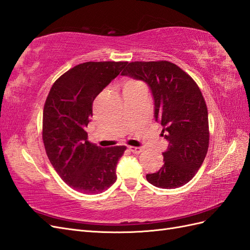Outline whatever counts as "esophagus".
<instances>
[{
	"instance_id": "obj_1",
	"label": "esophagus",
	"mask_w": 250,
	"mask_h": 250,
	"mask_svg": "<svg viewBox=\"0 0 250 250\" xmlns=\"http://www.w3.org/2000/svg\"><path fill=\"white\" fill-rule=\"evenodd\" d=\"M129 149L131 152L135 153V154H139V153H142L144 151L142 148H137V146H129Z\"/></svg>"
}]
</instances>
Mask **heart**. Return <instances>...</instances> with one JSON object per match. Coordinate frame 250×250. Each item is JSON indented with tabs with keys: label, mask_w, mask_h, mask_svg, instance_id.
Returning a JSON list of instances; mask_svg holds the SVG:
<instances>
[{
	"label": "heart",
	"mask_w": 250,
	"mask_h": 250,
	"mask_svg": "<svg viewBox=\"0 0 250 250\" xmlns=\"http://www.w3.org/2000/svg\"><path fill=\"white\" fill-rule=\"evenodd\" d=\"M138 85H140L138 82L130 80V81L125 82V88H124V89H127V88H133V87H136V86H138Z\"/></svg>",
	"instance_id": "b5f03b06"
}]
</instances>
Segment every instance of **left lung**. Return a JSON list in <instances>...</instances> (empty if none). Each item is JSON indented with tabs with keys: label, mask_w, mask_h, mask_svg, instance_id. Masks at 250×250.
Returning <instances> with one entry per match:
<instances>
[{
	"label": "left lung",
	"mask_w": 250,
	"mask_h": 250,
	"mask_svg": "<svg viewBox=\"0 0 250 250\" xmlns=\"http://www.w3.org/2000/svg\"><path fill=\"white\" fill-rule=\"evenodd\" d=\"M123 76L145 81L154 99V118L163 125L169 146L164 166L146 181L163 189L190 182L206 157L209 146L208 111L194 80L168 61L131 62Z\"/></svg>",
	"instance_id": "8db88e82"
}]
</instances>
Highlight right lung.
Returning <instances> with one entry per match:
<instances>
[{
    "label": "right lung",
    "mask_w": 250,
    "mask_h": 250,
    "mask_svg": "<svg viewBox=\"0 0 250 250\" xmlns=\"http://www.w3.org/2000/svg\"><path fill=\"white\" fill-rule=\"evenodd\" d=\"M127 62H85L70 68L49 91L43 110V143L53 167L70 188L98 194L116 182L125 146L100 148L88 142L85 127L93 101Z\"/></svg>",
    "instance_id": "1"
}]
</instances>
